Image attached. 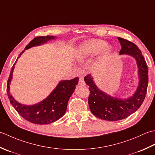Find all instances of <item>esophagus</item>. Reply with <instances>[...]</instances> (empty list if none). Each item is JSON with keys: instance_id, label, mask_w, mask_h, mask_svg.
<instances>
[{"instance_id": "34e87169", "label": "esophagus", "mask_w": 155, "mask_h": 155, "mask_svg": "<svg viewBox=\"0 0 155 155\" xmlns=\"http://www.w3.org/2000/svg\"><path fill=\"white\" fill-rule=\"evenodd\" d=\"M79 84L80 85H82V86H84V85H86V83H85L84 81V78H80L79 79Z\"/></svg>"}]
</instances>
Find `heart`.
I'll use <instances>...</instances> for the list:
<instances>
[{
    "label": "heart",
    "instance_id": "b5f03b06",
    "mask_svg": "<svg viewBox=\"0 0 155 155\" xmlns=\"http://www.w3.org/2000/svg\"><path fill=\"white\" fill-rule=\"evenodd\" d=\"M102 50L104 55H108L112 51V47L106 45L105 41L99 39H88L79 46L75 53V58L81 61L90 57L97 55Z\"/></svg>",
    "mask_w": 155,
    "mask_h": 155
}]
</instances>
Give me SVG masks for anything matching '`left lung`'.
Listing matches in <instances>:
<instances>
[{
    "mask_svg": "<svg viewBox=\"0 0 155 155\" xmlns=\"http://www.w3.org/2000/svg\"><path fill=\"white\" fill-rule=\"evenodd\" d=\"M118 39L122 47L119 54L132 56L137 64L138 86L133 95L124 99L111 96L99 89L90 74L84 78L90 91L88 104L91 113L108 121L120 120L137 111L143 102L148 87V68L140 50L129 41L120 37Z\"/></svg>",
    "mask_w": 155,
    "mask_h": 155,
    "instance_id": "left-lung-1",
    "label": "left lung"
}]
</instances>
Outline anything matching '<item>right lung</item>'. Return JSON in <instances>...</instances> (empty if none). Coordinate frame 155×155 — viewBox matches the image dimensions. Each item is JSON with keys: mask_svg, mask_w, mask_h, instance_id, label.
<instances>
[{"mask_svg": "<svg viewBox=\"0 0 155 155\" xmlns=\"http://www.w3.org/2000/svg\"><path fill=\"white\" fill-rule=\"evenodd\" d=\"M55 38L56 37L54 36L47 35L46 37H37L31 41L16 60L12 67L7 81V91L12 106L23 118L36 124H51L58 120L65 114L69 99L74 93L75 86L78 84L79 78H75L73 80L60 81L58 86L45 99L33 105L27 106L17 102L10 92V85L12 79V73L17 59L20 58L25 50L35 46L43 45L49 41L54 40Z\"/></svg>", "mask_w": 155, "mask_h": 155, "instance_id": "right-lung-1", "label": "right lung"}]
</instances>
